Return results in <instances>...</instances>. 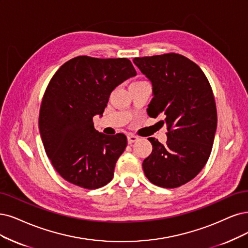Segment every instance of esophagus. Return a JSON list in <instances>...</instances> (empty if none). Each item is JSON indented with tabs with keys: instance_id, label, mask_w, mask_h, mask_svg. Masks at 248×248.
I'll use <instances>...</instances> for the list:
<instances>
[{
	"instance_id": "1",
	"label": "esophagus",
	"mask_w": 248,
	"mask_h": 248,
	"mask_svg": "<svg viewBox=\"0 0 248 248\" xmlns=\"http://www.w3.org/2000/svg\"><path fill=\"white\" fill-rule=\"evenodd\" d=\"M138 139H139L138 137L133 135V134L127 135V142H129V144H132V143H134V142H136V141H138Z\"/></svg>"
}]
</instances>
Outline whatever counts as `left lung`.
Instances as JSON below:
<instances>
[{"mask_svg": "<svg viewBox=\"0 0 248 248\" xmlns=\"http://www.w3.org/2000/svg\"><path fill=\"white\" fill-rule=\"evenodd\" d=\"M133 61L152 84L147 113L164 115L168 129L167 144L148 138L153 149L143 161L144 173L156 186L180 187L198 175L212 152L217 124L212 87L197 64L180 54Z\"/></svg>", "mask_w": 248, "mask_h": 248, "instance_id": "8db88e82", "label": "left lung"}]
</instances>
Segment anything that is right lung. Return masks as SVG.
<instances>
[{
	"label": "right lung",
	"instance_id": "add662e5",
	"mask_svg": "<svg viewBox=\"0 0 248 248\" xmlns=\"http://www.w3.org/2000/svg\"><path fill=\"white\" fill-rule=\"evenodd\" d=\"M136 75L126 58L78 56L53 76L42 100L39 129L45 151L64 180L90 190L112 180L126 137L97 132L93 116L102 114L111 92Z\"/></svg>",
	"mask_w": 248,
	"mask_h": 248
}]
</instances>
